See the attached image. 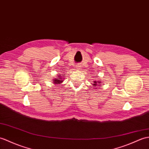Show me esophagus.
Segmentation results:
<instances>
[{
	"instance_id": "34e87169",
	"label": "esophagus",
	"mask_w": 149,
	"mask_h": 149,
	"mask_svg": "<svg viewBox=\"0 0 149 149\" xmlns=\"http://www.w3.org/2000/svg\"><path fill=\"white\" fill-rule=\"evenodd\" d=\"M76 68H77V70H79V69H80V67H79V65H77V66H76Z\"/></svg>"
}]
</instances>
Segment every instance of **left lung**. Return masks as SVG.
I'll return each mask as SVG.
<instances>
[{
    "mask_svg": "<svg viewBox=\"0 0 149 149\" xmlns=\"http://www.w3.org/2000/svg\"><path fill=\"white\" fill-rule=\"evenodd\" d=\"M98 83H99V84H98ZM98 84H100L98 86H100V84H101V82H100V81H94V84H93V86H95V87L97 86Z\"/></svg>",
    "mask_w": 149,
    "mask_h": 149,
    "instance_id": "left-lung-1",
    "label": "left lung"
}]
</instances>
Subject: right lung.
I'll return each mask as SVG.
<instances>
[{
  "instance_id": "1",
  "label": "right lung",
  "mask_w": 149,
  "mask_h": 149,
  "mask_svg": "<svg viewBox=\"0 0 149 149\" xmlns=\"http://www.w3.org/2000/svg\"><path fill=\"white\" fill-rule=\"evenodd\" d=\"M61 76H63V77H64L65 75H62V74H60V76H58V78H55L54 80L53 81L54 84H61V83L63 81V79H61L62 77Z\"/></svg>"
}]
</instances>
